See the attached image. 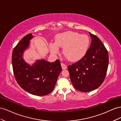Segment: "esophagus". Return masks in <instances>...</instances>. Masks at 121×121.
<instances>
[{"label": "esophagus", "mask_w": 121, "mask_h": 121, "mask_svg": "<svg viewBox=\"0 0 121 121\" xmlns=\"http://www.w3.org/2000/svg\"><path fill=\"white\" fill-rule=\"evenodd\" d=\"M61 66H62V69H63V70L64 69H66L67 68V66L65 64H64L63 63H61Z\"/></svg>", "instance_id": "obj_1"}]
</instances>
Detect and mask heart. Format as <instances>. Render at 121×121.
I'll return each mask as SVG.
<instances>
[{
	"instance_id": "b5f03b06",
	"label": "heart",
	"mask_w": 121,
	"mask_h": 121,
	"mask_svg": "<svg viewBox=\"0 0 121 121\" xmlns=\"http://www.w3.org/2000/svg\"><path fill=\"white\" fill-rule=\"evenodd\" d=\"M90 39L85 34L73 31L59 33L55 37V42L50 44L52 53L57 54L59 47L63 48V54L70 61L80 60L87 53L90 46Z\"/></svg>"
}]
</instances>
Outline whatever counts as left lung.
Here are the masks:
<instances>
[{
    "mask_svg": "<svg viewBox=\"0 0 121 121\" xmlns=\"http://www.w3.org/2000/svg\"><path fill=\"white\" fill-rule=\"evenodd\" d=\"M91 43L87 53L80 60L68 65L73 87L82 92L98 88L105 78L108 65V54L99 38L90 32Z\"/></svg>",
    "mask_w": 121,
    "mask_h": 121,
    "instance_id": "obj_1",
    "label": "left lung"
}]
</instances>
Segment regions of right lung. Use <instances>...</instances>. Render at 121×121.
I'll return each mask as SVG.
<instances>
[{
  "instance_id": "add662e5",
  "label": "right lung",
  "mask_w": 121,
  "mask_h": 121,
  "mask_svg": "<svg viewBox=\"0 0 121 121\" xmlns=\"http://www.w3.org/2000/svg\"><path fill=\"white\" fill-rule=\"evenodd\" d=\"M33 37L31 33L27 34L13 49V74L18 84L24 90L34 95L44 96L54 90L62 68L58 59L54 62L37 60L32 66L26 62L23 58V53L28 48Z\"/></svg>"
}]
</instances>
